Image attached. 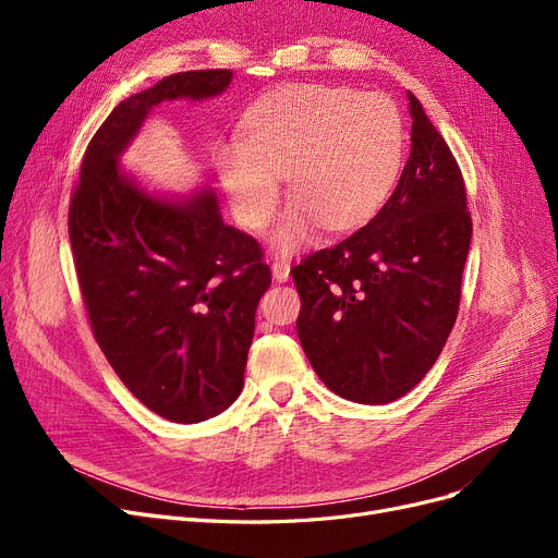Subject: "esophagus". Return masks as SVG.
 I'll list each match as a JSON object with an SVG mask.
<instances>
[{
	"label": "esophagus",
	"mask_w": 558,
	"mask_h": 558,
	"mask_svg": "<svg viewBox=\"0 0 558 558\" xmlns=\"http://www.w3.org/2000/svg\"><path fill=\"white\" fill-rule=\"evenodd\" d=\"M289 269H291V264H289L287 257H276L271 262V271H274V278L278 282H287L289 280Z\"/></svg>",
	"instance_id": "34e87169"
}]
</instances>
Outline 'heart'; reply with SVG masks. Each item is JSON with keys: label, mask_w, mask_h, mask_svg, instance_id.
<instances>
[{"label": "heart", "mask_w": 558, "mask_h": 558, "mask_svg": "<svg viewBox=\"0 0 558 558\" xmlns=\"http://www.w3.org/2000/svg\"><path fill=\"white\" fill-rule=\"evenodd\" d=\"M407 129L396 101L326 83H291L264 95L244 117V140L217 149V171L234 215L267 226L287 173L294 205L276 232L280 248L307 240L312 221L348 230L371 219L396 187Z\"/></svg>", "instance_id": "obj_1"}]
</instances>
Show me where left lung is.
<instances>
[{"label":"left lung","mask_w":558,"mask_h":558,"mask_svg":"<svg viewBox=\"0 0 558 558\" xmlns=\"http://www.w3.org/2000/svg\"><path fill=\"white\" fill-rule=\"evenodd\" d=\"M409 110L412 154L383 210L291 269L312 368L330 391L362 404L402 398L441 355L471 248L461 169L414 95Z\"/></svg>","instance_id":"left-lung-1"}]
</instances>
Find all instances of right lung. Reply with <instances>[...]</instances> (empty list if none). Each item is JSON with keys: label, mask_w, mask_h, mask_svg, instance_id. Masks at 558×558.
I'll list each match as a JSON object with an SVG mask.
<instances>
[{"label": "right lung", "mask_w": 558, "mask_h": 558, "mask_svg": "<svg viewBox=\"0 0 558 558\" xmlns=\"http://www.w3.org/2000/svg\"><path fill=\"white\" fill-rule=\"evenodd\" d=\"M230 78V70L179 72L124 99L87 144L70 196L93 335L126 389L171 423H201L238 400L271 269L255 238L221 221L213 192L185 205L146 196L117 156L154 106L215 97Z\"/></svg>", "instance_id": "right-lung-1"}]
</instances>
